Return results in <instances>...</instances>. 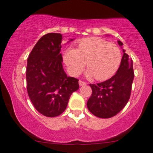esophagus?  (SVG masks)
Masks as SVG:
<instances>
[{"label":"esophagus","instance_id":"34e87169","mask_svg":"<svg viewBox=\"0 0 153 153\" xmlns=\"http://www.w3.org/2000/svg\"><path fill=\"white\" fill-rule=\"evenodd\" d=\"M86 84H87V83L85 82H83V81H82V80H79V86L85 85H86Z\"/></svg>","mask_w":153,"mask_h":153}]
</instances>
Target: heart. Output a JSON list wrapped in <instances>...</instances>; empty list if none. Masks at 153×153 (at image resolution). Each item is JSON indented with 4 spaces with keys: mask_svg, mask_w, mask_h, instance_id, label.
Returning a JSON list of instances; mask_svg holds the SVG:
<instances>
[{
    "mask_svg": "<svg viewBox=\"0 0 153 153\" xmlns=\"http://www.w3.org/2000/svg\"><path fill=\"white\" fill-rule=\"evenodd\" d=\"M63 59L73 76H78L86 64L88 76L104 80L117 72L122 56L120 50L114 44L100 38H88L80 41L76 49L68 48Z\"/></svg>",
    "mask_w": 153,
    "mask_h": 153,
    "instance_id": "1",
    "label": "heart"
}]
</instances>
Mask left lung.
<instances>
[{"mask_svg":"<svg viewBox=\"0 0 153 153\" xmlns=\"http://www.w3.org/2000/svg\"><path fill=\"white\" fill-rule=\"evenodd\" d=\"M117 43L122 47L120 41ZM123 55L117 73L109 79L90 84L92 94L87 102L89 111L96 117L110 118L120 112L129 100L134 79L132 60L123 49Z\"/></svg>","mask_w":153,"mask_h":153,"instance_id":"8db88e82","label":"left lung"}]
</instances>
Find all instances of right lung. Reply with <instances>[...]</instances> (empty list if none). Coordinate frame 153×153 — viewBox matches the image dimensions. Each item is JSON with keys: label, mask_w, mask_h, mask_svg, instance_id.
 Listing matches in <instances>:
<instances>
[{"label": "right lung", "mask_w": 153, "mask_h": 153, "mask_svg": "<svg viewBox=\"0 0 153 153\" xmlns=\"http://www.w3.org/2000/svg\"><path fill=\"white\" fill-rule=\"evenodd\" d=\"M62 40L60 33L45 35L27 59L29 97L39 113L49 117L60 115L66 109L71 94L79 89V80L68 76L63 69Z\"/></svg>", "instance_id": "add662e5"}]
</instances>
